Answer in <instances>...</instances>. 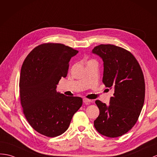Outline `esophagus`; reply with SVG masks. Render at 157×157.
<instances>
[{"label": "esophagus", "mask_w": 157, "mask_h": 157, "mask_svg": "<svg viewBox=\"0 0 157 157\" xmlns=\"http://www.w3.org/2000/svg\"><path fill=\"white\" fill-rule=\"evenodd\" d=\"M83 101L84 103H88V102H90L91 101V100H89V99H87V98H83Z\"/></svg>", "instance_id": "obj_1"}]
</instances>
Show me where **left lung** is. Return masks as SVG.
Listing matches in <instances>:
<instances>
[{"instance_id": "8db88e82", "label": "left lung", "mask_w": 157, "mask_h": 157, "mask_svg": "<svg viewBox=\"0 0 157 157\" xmlns=\"http://www.w3.org/2000/svg\"><path fill=\"white\" fill-rule=\"evenodd\" d=\"M92 53L103 60L104 85L114 91L108 105L96 101L100 114L94 124L102 135L118 137L134 126L143 107V73L133 55L122 47L101 44L94 47Z\"/></svg>"}]
</instances>
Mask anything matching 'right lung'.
<instances>
[{
    "instance_id": "right-lung-1",
    "label": "right lung",
    "mask_w": 157,
    "mask_h": 157,
    "mask_svg": "<svg viewBox=\"0 0 157 157\" xmlns=\"http://www.w3.org/2000/svg\"><path fill=\"white\" fill-rule=\"evenodd\" d=\"M78 53L61 43H43L29 53L22 65L21 104L29 124L43 135L56 137L65 132L82 106V98L56 91L61 78L67 76L71 58Z\"/></svg>"
}]
</instances>
